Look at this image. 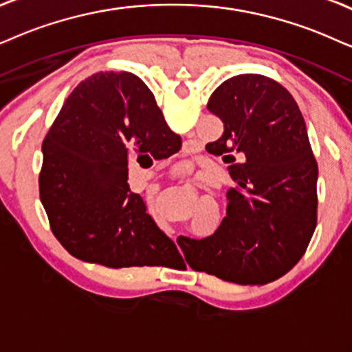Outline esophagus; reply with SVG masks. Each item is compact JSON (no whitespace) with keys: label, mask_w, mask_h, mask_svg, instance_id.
<instances>
[{"label":"esophagus","mask_w":352,"mask_h":352,"mask_svg":"<svg viewBox=\"0 0 352 352\" xmlns=\"http://www.w3.org/2000/svg\"><path fill=\"white\" fill-rule=\"evenodd\" d=\"M173 179H177V180H182V175H184V168H175V170H173Z\"/></svg>","instance_id":"34e87169"}]
</instances>
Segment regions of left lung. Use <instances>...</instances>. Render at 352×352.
<instances>
[{"label": "left lung", "mask_w": 352, "mask_h": 352, "mask_svg": "<svg viewBox=\"0 0 352 352\" xmlns=\"http://www.w3.org/2000/svg\"><path fill=\"white\" fill-rule=\"evenodd\" d=\"M208 110L224 133L206 149L232 162L237 186L214 234L180 235L182 263L235 284L271 283L294 268L317 228L318 166L304 117L287 89L261 74L224 81Z\"/></svg>", "instance_id": "8db88e82"}]
</instances>
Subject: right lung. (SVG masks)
<instances>
[{"instance_id": "right-lung-1", "label": "right lung", "mask_w": 352, "mask_h": 352, "mask_svg": "<svg viewBox=\"0 0 352 352\" xmlns=\"http://www.w3.org/2000/svg\"><path fill=\"white\" fill-rule=\"evenodd\" d=\"M179 140L135 74L96 73L78 84L43 140L38 177L40 201L61 245L107 268H177L179 248L126 180L128 162L162 159Z\"/></svg>"}]
</instances>
